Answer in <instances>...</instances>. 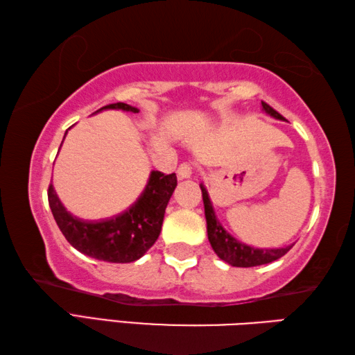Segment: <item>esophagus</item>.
Masks as SVG:
<instances>
[{"instance_id":"obj_1","label":"esophagus","mask_w":355,"mask_h":355,"mask_svg":"<svg viewBox=\"0 0 355 355\" xmlns=\"http://www.w3.org/2000/svg\"><path fill=\"white\" fill-rule=\"evenodd\" d=\"M191 174H193V166L189 162H184V164L179 165L178 168V178L179 179H189Z\"/></svg>"}]
</instances>
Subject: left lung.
Listing matches in <instances>:
<instances>
[{
    "mask_svg": "<svg viewBox=\"0 0 355 355\" xmlns=\"http://www.w3.org/2000/svg\"><path fill=\"white\" fill-rule=\"evenodd\" d=\"M262 107L268 115L277 118V120H282V115L272 109L271 105L262 101ZM200 187L202 191L204 214H206V221H207L209 241L210 245H212L214 251L216 252V256H218L221 260H225L226 263L232 266H240V268H250V266L275 262V260L281 259L291 250V246L275 248V250H259V248H252L241 243V241L232 237V235L221 226V223L216 220L212 202H210L206 187H204L202 184Z\"/></svg>",
    "mask_w": 355,
    "mask_h": 355,
    "instance_id": "8db88e82",
    "label": "left lung"
}]
</instances>
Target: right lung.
Instances as JSON below:
<instances>
[{"label": "right lung", "instance_id": "obj_1", "mask_svg": "<svg viewBox=\"0 0 355 355\" xmlns=\"http://www.w3.org/2000/svg\"><path fill=\"white\" fill-rule=\"evenodd\" d=\"M139 114V109L124 103L104 105ZM96 110V112H99ZM178 185L176 174L153 171L148 184L132 206L112 218L89 221L71 215L60 202L53 185L48 189V202L55 223L68 243L85 256L110 263L139 260L157 240L166 204Z\"/></svg>", "mask_w": 355, "mask_h": 355}]
</instances>
